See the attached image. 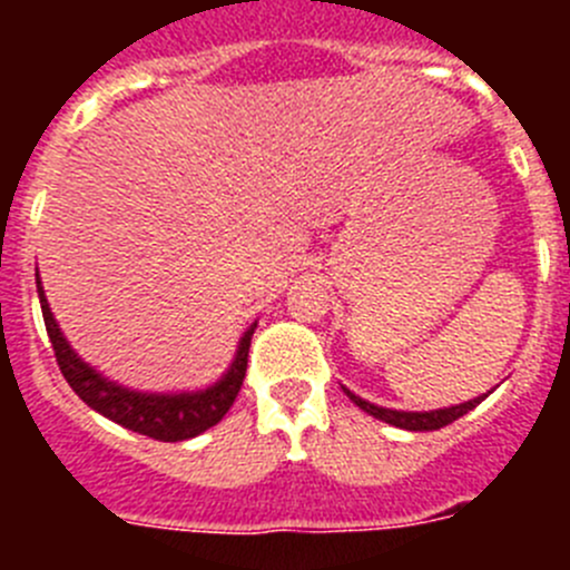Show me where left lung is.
<instances>
[{"instance_id":"obj_1","label":"left lung","mask_w":570,"mask_h":570,"mask_svg":"<svg viewBox=\"0 0 570 570\" xmlns=\"http://www.w3.org/2000/svg\"><path fill=\"white\" fill-rule=\"evenodd\" d=\"M345 394L351 396V402L354 405H360L365 414L376 416V420L387 422V425H396V428H405V431H440V428L451 425L454 420H460V416H465L468 411H473V407L480 405L482 400H485L491 391H488L485 396H476V400L471 402H462V405H451V407H440V411H425V414H411V411H391V407H380V405H371V402L360 400L356 394H351L345 387Z\"/></svg>"}]
</instances>
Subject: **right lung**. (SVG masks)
<instances>
[{"instance_id":"1","label":"right lung","mask_w":570,"mask_h":570,"mask_svg":"<svg viewBox=\"0 0 570 570\" xmlns=\"http://www.w3.org/2000/svg\"><path fill=\"white\" fill-rule=\"evenodd\" d=\"M39 302H42L45 328H48L50 347L57 354V365L68 385L77 391L79 400L99 411L108 420L119 422L128 431L150 436L159 442H183L190 436L203 434L208 428L223 420L234 405L236 394H239L242 380H245V367H248V351L250 336H254L256 325L245 331L236 351V360L230 365L228 374L216 382L208 391H196V394H139V391H128V387L116 385V382L99 376L94 367L85 365L70 345L65 342L62 331H59L57 320L50 314L48 299H45L42 285L37 282Z\"/></svg>"}]
</instances>
